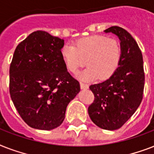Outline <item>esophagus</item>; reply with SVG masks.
Masks as SVG:
<instances>
[{
  "mask_svg": "<svg viewBox=\"0 0 154 154\" xmlns=\"http://www.w3.org/2000/svg\"><path fill=\"white\" fill-rule=\"evenodd\" d=\"M80 85H81V88H82V89H86L89 88V85L87 84H85L83 82H80Z\"/></svg>",
  "mask_w": 154,
  "mask_h": 154,
  "instance_id": "1",
  "label": "esophagus"
}]
</instances>
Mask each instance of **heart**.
I'll return each instance as SVG.
<instances>
[{"mask_svg": "<svg viewBox=\"0 0 154 154\" xmlns=\"http://www.w3.org/2000/svg\"><path fill=\"white\" fill-rule=\"evenodd\" d=\"M60 53L71 72L77 73L87 64L89 67L82 74V78L104 80L111 77L118 67L122 48L117 39L94 35L79 39L74 45H65Z\"/></svg>", "mask_w": 154, "mask_h": 154, "instance_id": "b5f03b06", "label": "heart"}]
</instances>
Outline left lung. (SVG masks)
Segmentation results:
<instances>
[{"instance_id":"8db88e82","label":"left lung","mask_w":154,"mask_h":154,"mask_svg":"<svg viewBox=\"0 0 154 154\" xmlns=\"http://www.w3.org/2000/svg\"><path fill=\"white\" fill-rule=\"evenodd\" d=\"M121 41L122 57L113 74L105 82L91 85L94 101L88 108L89 117L107 130L120 129L136 112L143 97V57L136 41L126 30L112 26L105 30Z\"/></svg>"}]
</instances>
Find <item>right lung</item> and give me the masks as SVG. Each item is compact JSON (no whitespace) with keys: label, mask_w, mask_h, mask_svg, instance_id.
Returning a JSON list of instances; mask_svg holds the SVG:
<instances>
[{"label":"right lung","mask_w":154,"mask_h":154,"mask_svg":"<svg viewBox=\"0 0 154 154\" xmlns=\"http://www.w3.org/2000/svg\"><path fill=\"white\" fill-rule=\"evenodd\" d=\"M64 40L45 31L29 35L16 48L9 68V94L24 122L32 128L60 126L68 104L80 91L61 57Z\"/></svg>","instance_id":"obj_1"}]
</instances>
